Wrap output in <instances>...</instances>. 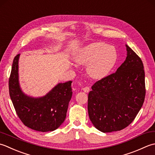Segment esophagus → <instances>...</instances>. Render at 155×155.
<instances>
[{
    "mask_svg": "<svg viewBox=\"0 0 155 155\" xmlns=\"http://www.w3.org/2000/svg\"><path fill=\"white\" fill-rule=\"evenodd\" d=\"M83 90L84 92L86 93H88L90 91V87H85L83 88Z\"/></svg>",
    "mask_w": 155,
    "mask_h": 155,
    "instance_id": "esophagus-1",
    "label": "esophagus"
}]
</instances>
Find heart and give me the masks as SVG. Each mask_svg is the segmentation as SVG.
<instances>
[{
    "label": "heart",
    "instance_id": "obj_1",
    "mask_svg": "<svg viewBox=\"0 0 155 155\" xmlns=\"http://www.w3.org/2000/svg\"><path fill=\"white\" fill-rule=\"evenodd\" d=\"M78 64L87 65V72L91 78L100 80L108 76L118 60L115 48L105 43L96 42L81 48L74 56Z\"/></svg>",
    "mask_w": 155,
    "mask_h": 155
}]
</instances>
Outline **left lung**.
<instances>
[{"label":"left lung","instance_id":"obj_1","mask_svg":"<svg viewBox=\"0 0 155 155\" xmlns=\"http://www.w3.org/2000/svg\"><path fill=\"white\" fill-rule=\"evenodd\" d=\"M127 56L111 75L96 81L88 94L90 120L102 132L121 130L134 120L145 97L142 60L126 45Z\"/></svg>","mask_w":155,"mask_h":155}]
</instances>
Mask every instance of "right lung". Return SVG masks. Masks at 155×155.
<instances>
[{
    "mask_svg": "<svg viewBox=\"0 0 155 155\" xmlns=\"http://www.w3.org/2000/svg\"><path fill=\"white\" fill-rule=\"evenodd\" d=\"M14 58L8 81L9 94L18 118L23 124L39 132L53 131L66 118L72 96L71 81L59 83L46 95L34 97L22 91L18 79V59Z\"/></svg>",
    "mask_w": 155,
    "mask_h": 155,
    "instance_id": "right-lung-1",
    "label": "right lung"
}]
</instances>
